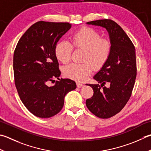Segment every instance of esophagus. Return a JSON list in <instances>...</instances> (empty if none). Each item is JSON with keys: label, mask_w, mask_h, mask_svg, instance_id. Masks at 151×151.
Here are the masks:
<instances>
[{"label": "esophagus", "mask_w": 151, "mask_h": 151, "mask_svg": "<svg viewBox=\"0 0 151 151\" xmlns=\"http://www.w3.org/2000/svg\"><path fill=\"white\" fill-rule=\"evenodd\" d=\"M82 86H83V85H82V84L78 83V82H77V83H76V86H77L78 88H81Z\"/></svg>", "instance_id": "esophagus-1"}]
</instances>
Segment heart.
Here are the masks:
<instances>
[{
	"label": "heart",
	"mask_w": 151,
	"mask_h": 151,
	"mask_svg": "<svg viewBox=\"0 0 151 151\" xmlns=\"http://www.w3.org/2000/svg\"><path fill=\"white\" fill-rule=\"evenodd\" d=\"M71 44L67 41H60L55 48L58 60L63 63L69 62L71 58L73 47L84 50V63H71L63 69L64 75L77 82L86 80L93 70V66L99 69L104 65L110 56L111 44L94 29L84 27L75 32L70 38Z\"/></svg>",
	"instance_id": "b5f03b06"
}]
</instances>
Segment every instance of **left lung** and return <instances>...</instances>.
Instances as JSON below:
<instances>
[{
    "label": "left lung",
    "instance_id": "8db88e82",
    "mask_svg": "<svg viewBox=\"0 0 151 151\" xmlns=\"http://www.w3.org/2000/svg\"><path fill=\"white\" fill-rule=\"evenodd\" d=\"M87 24L105 28L110 38V56L93 76L99 84H86L92 88L93 95L86 101L91 113L101 119H109L119 113L131 97L137 75L135 48L124 31L114 21L99 19Z\"/></svg>",
    "mask_w": 151,
    "mask_h": 151
}]
</instances>
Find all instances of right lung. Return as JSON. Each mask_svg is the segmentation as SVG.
I'll list each match as a JSON object with an SVG mask.
<instances>
[{
    "label": "right lung",
    "instance_id": "right-lung-1",
    "mask_svg": "<svg viewBox=\"0 0 151 151\" xmlns=\"http://www.w3.org/2000/svg\"><path fill=\"white\" fill-rule=\"evenodd\" d=\"M70 27L69 23L38 22L23 35L14 50L15 85L23 105L36 116L57 114L66 94L76 88L72 80L59 78L61 72L55 54L57 42ZM55 78L59 81L48 86Z\"/></svg>",
    "mask_w": 151,
    "mask_h": 151
}]
</instances>
